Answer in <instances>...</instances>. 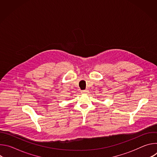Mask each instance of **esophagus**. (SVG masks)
<instances>
[{"label": "esophagus", "instance_id": "34e87169", "mask_svg": "<svg viewBox=\"0 0 157 157\" xmlns=\"http://www.w3.org/2000/svg\"><path fill=\"white\" fill-rule=\"evenodd\" d=\"M88 93V90H87V89H86V90H83L81 91V93L82 94H87Z\"/></svg>", "mask_w": 157, "mask_h": 157}]
</instances>
